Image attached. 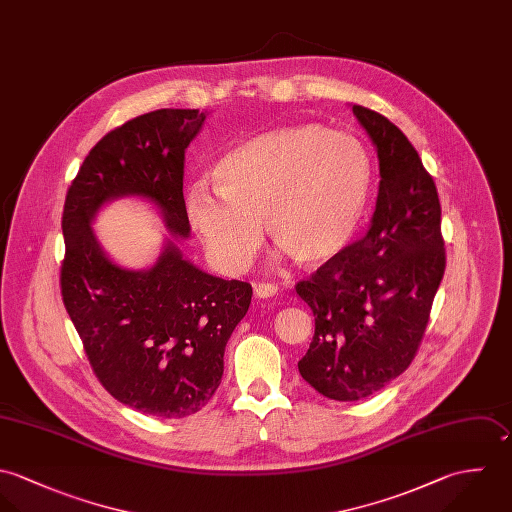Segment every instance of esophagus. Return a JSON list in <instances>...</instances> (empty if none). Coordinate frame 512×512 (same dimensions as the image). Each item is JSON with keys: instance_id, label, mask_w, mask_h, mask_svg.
Returning a JSON list of instances; mask_svg holds the SVG:
<instances>
[{"instance_id": "obj_1", "label": "esophagus", "mask_w": 512, "mask_h": 512, "mask_svg": "<svg viewBox=\"0 0 512 512\" xmlns=\"http://www.w3.org/2000/svg\"><path fill=\"white\" fill-rule=\"evenodd\" d=\"M253 291L259 299H269V297H275L279 293V287L273 285V283H255Z\"/></svg>"}]
</instances>
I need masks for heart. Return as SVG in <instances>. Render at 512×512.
Segmentation results:
<instances>
[{"instance_id": "heart-1", "label": "heart", "mask_w": 512, "mask_h": 512, "mask_svg": "<svg viewBox=\"0 0 512 512\" xmlns=\"http://www.w3.org/2000/svg\"><path fill=\"white\" fill-rule=\"evenodd\" d=\"M211 188L186 190V213L209 259L241 271L269 237L301 265H320L352 239L372 188V160L350 134L299 124L253 136L213 166Z\"/></svg>"}]
</instances>
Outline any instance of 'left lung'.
I'll use <instances>...</instances> for the list:
<instances>
[{
	"instance_id": "1",
	"label": "left lung",
	"mask_w": 512,
	"mask_h": 512,
	"mask_svg": "<svg viewBox=\"0 0 512 512\" xmlns=\"http://www.w3.org/2000/svg\"><path fill=\"white\" fill-rule=\"evenodd\" d=\"M352 110L378 148L382 180L372 225L295 285L314 314L299 372L338 402L368 398L408 370L445 273L431 174L394 122L360 104Z\"/></svg>"
}]
</instances>
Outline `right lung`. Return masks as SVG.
I'll list each match as a JSON object with an SVG mask.
<instances>
[{
    "label": "right lung",
    "mask_w": 512,
    "mask_h": 512,
    "mask_svg": "<svg viewBox=\"0 0 512 512\" xmlns=\"http://www.w3.org/2000/svg\"><path fill=\"white\" fill-rule=\"evenodd\" d=\"M204 120L198 108H160L110 130L63 207L61 297L89 364L112 398L160 419L192 415L211 400L253 289L207 275L172 241L152 269H122L104 255L91 221L108 200L142 196L174 235L188 237L184 162Z\"/></svg>",
    "instance_id": "right-lung-1"
}]
</instances>
